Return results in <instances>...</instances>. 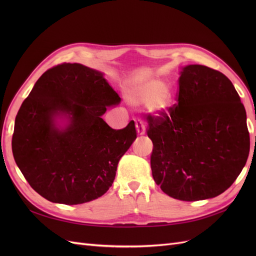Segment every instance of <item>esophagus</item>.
I'll return each mask as SVG.
<instances>
[{"instance_id": "34e87169", "label": "esophagus", "mask_w": 256, "mask_h": 256, "mask_svg": "<svg viewBox=\"0 0 256 256\" xmlns=\"http://www.w3.org/2000/svg\"><path fill=\"white\" fill-rule=\"evenodd\" d=\"M136 128L138 134H140V136H142V134H145V125H144L143 120H136Z\"/></svg>"}]
</instances>
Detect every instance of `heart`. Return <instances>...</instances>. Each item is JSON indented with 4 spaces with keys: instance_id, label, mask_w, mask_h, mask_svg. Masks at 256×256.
Returning a JSON list of instances; mask_svg holds the SVG:
<instances>
[{
    "instance_id": "heart-1",
    "label": "heart",
    "mask_w": 256,
    "mask_h": 256,
    "mask_svg": "<svg viewBox=\"0 0 256 256\" xmlns=\"http://www.w3.org/2000/svg\"><path fill=\"white\" fill-rule=\"evenodd\" d=\"M128 102L134 106H148L152 111H164L172 102V90L159 80H146L131 85L126 90Z\"/></svg>"
}]
</instances>
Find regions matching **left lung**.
Masks as SVG:
<instances>
[{"instance_id":"8db88e82","label":"left lung","mask_w":256,"mask_h":256,"mask_svg":"<svg viewBox=\"0 0 256 256\" xmlns=\"http://www.w3.org/2000/svg\"><path fill=\"white\" fill-rule=\"evenodd\" d=\"M168 112L147 118L154 182L180 200L218 196L236 180L250 150L246 110L233 83L207 66H186Z\"/></svg>"}]
</instances>
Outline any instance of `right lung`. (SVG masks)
<instances>
[{
	"mask_svg": "<svg viewBox=\"0 0 256 256\" xmlns=\"http://www.w3.org/2000/svg\"><path fill=\"white\" fill-rule=\"evenodd\" d=\"M118 95L95 69L63 63L44 72L14 120L12 154L38 194L76 205L104 196L120 159L136 138L134 122L120 130L102 118ZM65 118L60 128L56 120Z\"/></svg>",
	"mask_w": 256,
	"mask_h": 256,
	"instance_id": "obj_1",
	"label": "right lung"
}]
</instances>
